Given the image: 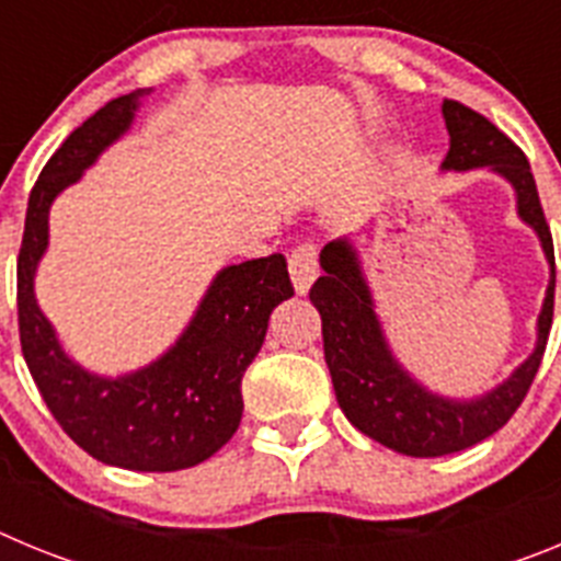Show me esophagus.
<instances>
[{"instance_id": "obj_1", "label": "esophagus", "mask_w": 561, "mask_h": 561, "mask_svg": "<svg viewBox=\"0 0 561 561\" xmlns=\"http://www.w3.org/2000/svg\"><path fill=\"white\" fill-rule=\"evenodd\" d=\"M317 247L314 244H304L297 247L295 252L289 255V275H291V284H295L297 295H306L311 289L317 277Z\"/></svg>"}]
</instances>
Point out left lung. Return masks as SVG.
<instances>
[{
    "label": "left lung",
    "mask_w": 561,
    "mask_h": 561,
    "mask_svg": "<svg viewBox=\"0 0 561 561\" xmlns=\"http://www.w3.org/2000/svg\"><path fill=\"white\" fill-rule=\"evenodd\" d=\"M449 131V151L440 171L489 168L512 185L517 216L537 232L551 280L537 317V345L500 385L472 399H449L424 388L404 370L376 314L368 277L351 238H336L320 252L325 275L317 277L309 297L323 320V351L334 393L345 419L381 447L410 458H440L469 449L497 433L517 413L542 362L553 320V238L539 205L537 182L525 153L494 123L458 101L440 103Z\"/></svg>",
    "instance_id": "left-lung-1"
}]
</instances>
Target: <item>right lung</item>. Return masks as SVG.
Segmentation results:
<instances>
[{"instance_id": "right-lung-1", "label": "right lung", "mask_w": 561, "mask_h": 561, "mask_svg": "<svg viewBox=\"0 0 561 561\" xmlns=\"http://www.w3.org/2000/svg\"><path fill=\"white\" fill-rule=\"evenodd\" d=\"M151 89L98 108L69 134L30 193L19 250V336L49 413L83 453L134 472H176L219 453L241 424V376L264 345L270 314L295 295L284 255L225 266L176 342L123 376L78 365L36 300V270L49 244V207L131 128Z\"/></svg>"}]
</instances>
